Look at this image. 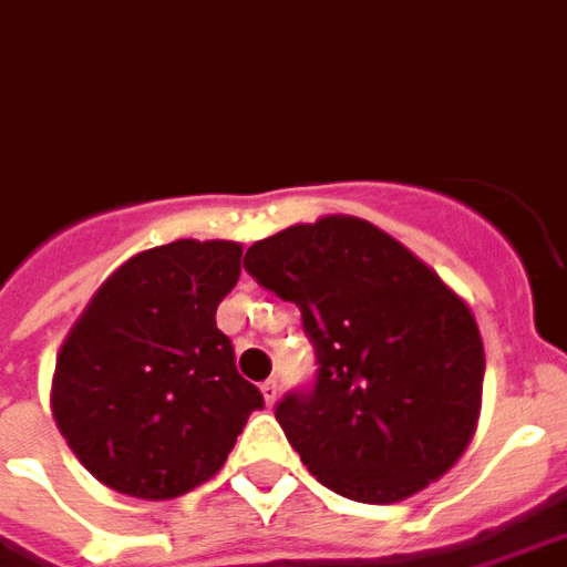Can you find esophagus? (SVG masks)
Returning <instances> with one entry per match:
<instances>
[{"mask_svg":"<svg viewBox=\"0 0 567 567\" xmlns=\"http://www.w3.org/2000/svg\"><path fill=\"white\" fill-rule=\"evenodd\" d=\"M259 390H262V395H266V404H275L278 402V392H280V383L275 378H268L266 383H262V386H259Z\"/></svg>","mask_w":567,"mask_h":567,"instance_id":"34e87169","label":"esophagus"}]
</instances>
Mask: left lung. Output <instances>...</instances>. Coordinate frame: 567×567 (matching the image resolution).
<instances>
[{"mask_svg": "<svg viewBox=\"0 0 567 567\" xmlns=\"http://www.w3.org/2000/svg\"><path fill=\"white\" fill-rule=\"evenodd\" d=\"M244 268L299 308L313 344L311 383L275 416L317 481L392 504L462 456L481 411V332L408 247L357 217H323L256 241Z\"/></svg>", "mask_w": 567, "mask_h": 567, "instance_id": "8db88e82", "label": "left lung"}]
</instances>
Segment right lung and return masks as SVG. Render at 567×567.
<instances>
[{
	"label": "right lung",
	"mask_w": 567,
	"mask_h": 567,
	"mask_svg": "<svg viewBox=\"0 0 567 567\" xmlns=\"http://www.w3.org/2000/svg\"><path fill=\"white\" fill-rule=\"evenodd\" d=\"M238 271L241 244H163L123 262L74 323L56 359L53 416L105 486L153 502L189 493L266 408L217 329Z\"/></svg>",
	"instance_id": "obj_1"
}]
</instances>
